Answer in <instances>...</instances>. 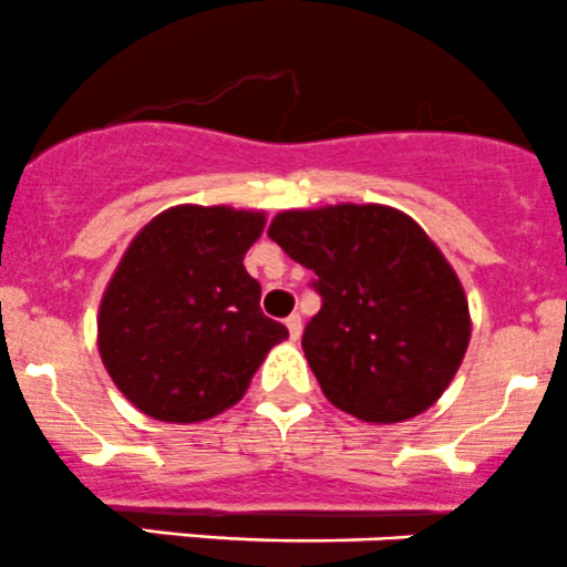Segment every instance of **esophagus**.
Returning <instances> with one entry per match:
<instances>
[{"mask_svg": "<svg viewBox=\"0 0 567 567\" xmlns=\"http://www.w3.org/2000/svg\"><path fill=\"white\" fill-rule=\"evenodd\" d=\"M285 327H288L290 340H299L301 338V316H299V312H293V316L285 318Z\"/></svg>", "mask_w": 567, "mask_h": 567, "instance_id": "esophagus-1", "label": "esophagus"}]
</instances>
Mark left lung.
Masks as SVG:
<instances>
[{
  "mask_svg": "<svg viewBox=\"0 0 567 567\" xmlns=\"http://www.w3.org/2000/svg\"><path fill=\"white\" fill-rule=\"evenodd\" d=\"M268 238L316 274L321 310L301 349L338 410L399 423L441 399L468 349V299L410 216L384 205L285 210Z\"/></svg>",
  "mask_w": 567,
  "mask_h": 567,
  "instance_id": "8db88e82",
  "label": "left lung"
}]
</instances>
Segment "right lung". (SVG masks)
Returning <instances> with one entry per match:
<instances>
[{"instance_id": "add662e5", "label": "right lung", "mask_w": 567, "mask_h": 567, "mask_svg": "<svg viewBox=\"0 0 567 567\" xmlns=\"http://www.w3.org/2000/svg\"><path fill=\"white\" fill-rule=\"evenodd\" d=\"M266 213L179 205L132 238L99 305V354L150 417L196 423L244 399L288 329L260 310L244 255Z\"/></svg>"}]
</instances>
